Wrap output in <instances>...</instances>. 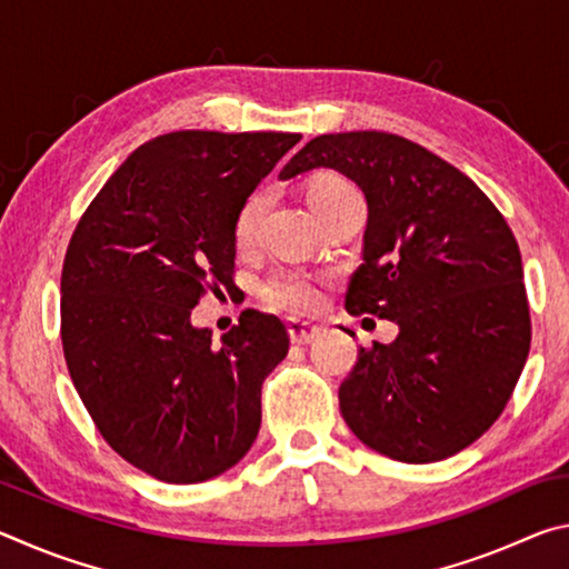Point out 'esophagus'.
Returning a JSON list of instances; mask_svg holds the SVG:
<instances>
[{
  "mask_svg": "<svg viewBox=\"0 0 569 569\" xmlns=\"http://www.w3.org/2000/svg\"><path fill=\"white\" fill-rule=\"evenodd\" d=\"M288 333H291L293 343H311L313 339H319L321 329H319V326H311V323L291 321V323H288Z\"/></svg>",
  "mask_w": 569,
  "mask_h": 569,
  "instance_id": "1",
  "label": "esophagus"
}]
</instances>
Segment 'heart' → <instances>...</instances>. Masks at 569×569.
I'll list each match as a JSON object with an SVG mask.
<instances>
[{"label":"heart","mask_w":569,"mask_h":569,"mask_svg":"<svg viewBox=\"0 0 569 569\" xmlns=\"http://www.w3.org/2000/svg\"><path fill=\"white\" fill-rule=\"evenodd\" d=\"M346 192H356V188L349 180H343L339 176H319L306 186V200L308 206H311L313 216H319L323 213L326 206H331L336 198L346 196ZM263 208H266V190L250 192V196L243 200V206H240L233 223V238L238 248H246L253 243L258 220L263 216ZM261 298L268 306L281 308L286 313H293V316L311 313L313 308L319 306V281L308 273L281 268V271H276L266 278V283L261 288Z\"/></svg>","instance_id":"b5f03b06"}]
</instances>
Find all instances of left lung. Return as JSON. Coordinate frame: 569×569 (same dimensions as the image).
Here are the masks:
<instances>
[{"label":"left lung","instance_id":"left-lung-1","mask_svg":"<svg viewBox=\"0 0 569 569\" xmlns=\"http://www.w3.org/2000/svg\"><path fill=\"white\" fill-rule=\"evenodd\" d=\"M313 168L343 172L369 206L346 311L399 323L391 343L359 349L343 421L407 465L457 455L505 411L532 341L512 228L475 180L401 134H319L281 178Z\"/></svg>","mask_w":569,"mask_h":569}]
</instances>
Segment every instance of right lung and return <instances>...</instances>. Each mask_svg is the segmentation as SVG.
<instances>
[{"label":"right lung","instance_id":"1","mask_svg":"<svg viewBox=\"0 0 569 569\" xmlns=\"http://www.w3.org/2000/svg\"><path fill=\"white\" fill-rule=\"evenodd\" d=\"M298 132L178 130L148 140L84 210L62 266V351L102 439L146 475L196 485L238 465L286 326L240 313L223 343L190 326L233 286V223Z\"/></svg>","mask_w":569,"mask_h":569}]
</instances>
